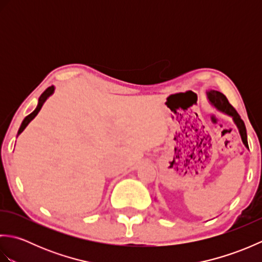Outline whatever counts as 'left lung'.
I'll use <instances>...</instances> for the list:
<instances>
[{
	"label": "left lung",
	"instance_id": "8db88e82",
	"mask_svg": "<svg viewBox=\"0 0 262 262\" xmlns=\"http://www.w3.org/2000/svg\"><path fill=\"white\" fill-rule=\"evenodd\" d=\"M207 96H208L210 103L213 104L214 107H216L220 111H222V113H224V114L232 117L233 120H234V122H235V125L238 128V132H240L243 144L249 148L246 125H244V121L241 119V117L237 114V111L233 108V105L229 102L227 98L224 96L223 93L215 91V90H210L209 92H207Z\"/></svg>",
	"mask_w": 262,
	"mask_h": 262
}]
</instances>
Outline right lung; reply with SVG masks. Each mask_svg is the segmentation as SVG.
<instances>
[{
    "label": "right lung",
    "mask_w": 262,
    "mask_h": 262,
    "mask_svg": "<svg viewBox=\"0 0 262 262\" xmlns=\"http://www.w3.org/2000/svg\"><path fill=\"white\" fill-rule=\"evenodd\" d=\"M54 86L52 85V86H49V88H47L45 91L42 92V94L40 96V98H39V100H38V105H37V108L32 111V113L30 114V115H28L26 118L24 119V121H22V124H21V126H20V128H19V130H18V135H20L22 132H24V129L25 128L28 126V124H29V122L35 118V117L37 116V114L39 113V111H40V109H41V107H42V104H43V102L46 101L47 100V98L49 97V96H52L53 94V92H54ZM16 135V136H18Z\"/></svg>",
    "instance_id": "obj_1"
}]
</instances>
